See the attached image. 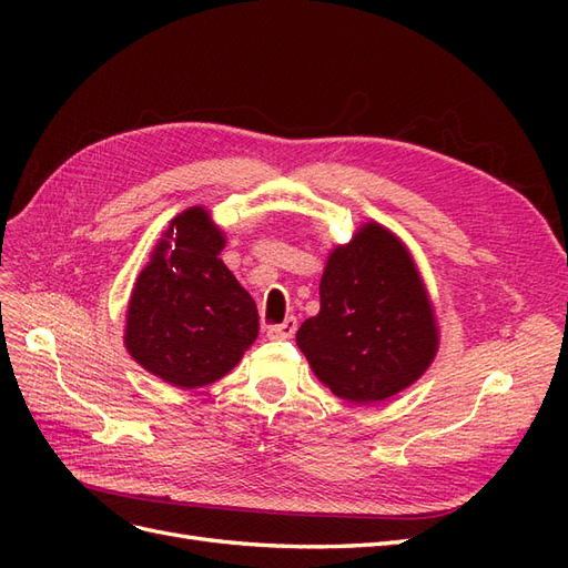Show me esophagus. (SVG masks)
<instances>
[{
	"label": "esophagus",
	"instance_id": "1",
	"mask_svg": "<svg viewBox=\"0 0 568 568\" xmlns=\"http://www.w3.org/2000/svg\"><path fill=\"white\" fill-rule=\"evenodd\" d=\"M298 329V322L296 317H286L282 324H272L267 326V336L270 338H277V341H284V338H291L296 334Z\"/></svg>",
	"mask_w": 568,
	"mask_h": 568
}]
</instances>
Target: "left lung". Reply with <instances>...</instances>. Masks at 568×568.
<instances>
[{
    "label": "left lung",
    "mask_w": 568,
    "mask_h": 568,
    "mask_svg": "<svg viewBox=\"0 0 568 568\" xmlns=\"http://www.w3.org/2000/svg\"><path fill=\"white\" fill-rule=\"evenodd\" d=\"M438 322L415 257L379 222L332 248L320 280V313L301 324L298 348L336 398L379 403L434 363Z\"/></svg>",
    "instance_id": "left-lung-1"
}]
</instances>
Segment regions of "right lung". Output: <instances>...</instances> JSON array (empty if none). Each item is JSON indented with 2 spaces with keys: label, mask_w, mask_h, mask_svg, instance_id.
Returning <instances> with one entry per match:
<instances>
[{
  "label": "right lung",
  "mask_w": 568,
  "mask_h": 568,
  "mask_svg": "<svg viewBox=\"0 0 568 568\" xmlns=\"http://www.w3.org/2000/svg\"><path fill=\"white\" fill-rule=\"evenodd\" d=\"M225 244L211 213L192 205L170 220L132 286L125 348L170 386L222 379L257 338L255 303L217 257Z\"/></svg>",
  "instance_id": "obj_1"
}]
</instances>
